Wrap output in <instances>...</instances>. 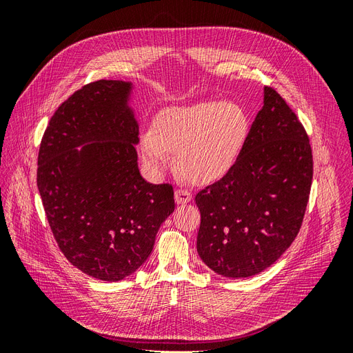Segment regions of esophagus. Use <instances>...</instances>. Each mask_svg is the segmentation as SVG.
I'll return each instance as SVG.
<instances>
[{"label":"esophagus","mask_w":353,"mask_h":353,"mask_svg":"<svg viewBox=\"0 0 353 353\" xmlns=\"http://www.w3.org/2000/svg\"><path fill=\"white\" fill-rule=\"evenodd\" d=\"M191 199H193V194H191L185 188H178L175 191V201L178 205H185V203L191 201Z\"/></svg>","instance_id":"1"}]
</instances>
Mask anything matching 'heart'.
I'll use <instances>...</instances> for the list:
<instances>
[{"instance_id": "obj_1", "label": "heart", "mask_w": 353, "mask_h": 353, "mask_svg": "<svg viewBox=\"0 0 353 353\" xmlns=\"http://www.w3.org/2000/svg\"><path fill=\"white\" fill-rule=\"evenodd\" d=\"M248 130V114L237 103L206 100L174 105L156 116L153 131L141 135L140 152L154 174L169 168L172 152L181 174L194 183H210L237 162Z\"/></svg>"}]
</instances>
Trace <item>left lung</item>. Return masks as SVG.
Wrapping results in <instances>:
<instances>
[{"instance_id":"1","label":"left lung","mask_w":353,"mask_h":353,"mask_svg":"<svg viewBox=\"0 0 353 353\" xmlns=\"http://www.w3.org/2000/svg\"><path fill=\"white\" fill-rule=\"evenodd\" d=\"M312 172L303 125L279 92L265 87L237 162L196 196L201 261L227 279L270 268L301 230Z\"/></svg>"}]
</instances>
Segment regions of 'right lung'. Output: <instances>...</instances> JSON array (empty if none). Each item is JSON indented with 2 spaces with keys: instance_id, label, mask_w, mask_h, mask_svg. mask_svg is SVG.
Segmentation results:
<instances>
[{
  "instance_id": "obj_1",
  "label": "right lung",
  "mask_w": 353,
  "mask_h": 353,
  "mask_svg": "<svg viewBox=\"0 0 353 353\" xmlns=\"http://www.w3.org/2000/svg\"><path fill=\"white\" fill-rule=\"evenodd\" d=\"M131 91V82L101 79L73 92L52 114L38 153L52 236L73 266L103 281L140 268L175 209L172 185L147 183L138 169Z\"/></svg>"
}]
</instances>
